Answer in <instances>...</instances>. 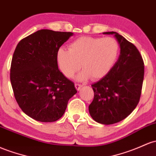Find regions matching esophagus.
Listing matches in <instances>:
<instances>
[{
  "label": "esophagus",
  "mask_w": 156,
  "mask_h": 156,
  "mask_svg": "<svg viewBox=\"0 0 156 156\" xmlns=\"http://www.w3.org/2000/svg\"><path fill=\"white\" fill-rule=\"evenodd\" d=\"M82 86H83V85L80 84V83H75V88H76L77 90H80V89L81 88Z\"/></svg>",
  "instance_id": "obj_1"
}]
</instances>
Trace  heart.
<instances>
[{"instance_id":"heart-1","label":"heart","mask_w":156,"mask_h":156,"mask_svg":"<svg viewBox=\"0 0 156 156\" xmlns=\"http://www.w3.org/2000/svg\"><path fill=\"white\" fill-rule=\"evenodd\" d=\"M119 52V44L112 37L83 36L69 45V50L60 48L57 62L60 70L66 78H73L83 70L78 78L86 80L91 77L96 80L103 78L112 67Z\"/></svg>"}]
</instances>
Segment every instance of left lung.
Masks as SVG:
<instances>
[{
    "label": "left lung",
    "mask_w": 156,
    "mask_h": 156,
    "mask_svg": "<svg viewBox=\"0 0 156 156\" xmlns=\"http://www.w3.org/2000/svg\"><path fill=\"white\" fill-rule=\"evenodd\" d=\"M121 47L117 62L100 81L92 84L94 98L89 106L90 115L98 123L112 124L126 119L139 102L144 64L136 46L115 32Z\"/></svg>",
    "instance_id": "1"
}]
</instances>
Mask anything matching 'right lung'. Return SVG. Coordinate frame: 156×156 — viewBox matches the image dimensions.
Here are the masks:
<instances>
[{
	"label": "right lung",
	"mask_w": 156,
	"mask_h": 156,
	"mask_svg": "<svg viewBox=\"0 0 156 156\" xmlns=\"http://www.w3.org/2000/svg\"><path fill=\"white\" fill-rule=\"evenodd\" d=\"M73 35L41 30L22 39L15 48L10 68L15 100L24 113L36 121L61 119L69 98L77 92L57 62L59 48Z\"/></svg>",
	"instance_id": "1"
}]
</instances>
